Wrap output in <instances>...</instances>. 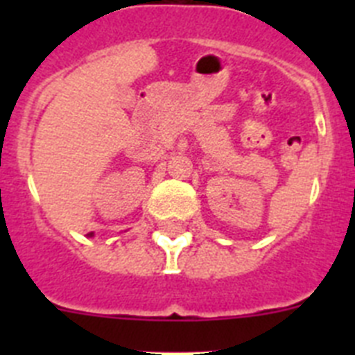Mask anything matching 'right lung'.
Listing matches in <instances>:
<instances>
[{"instance_id": "obj_1", "label": "right lung", "mask_w": 355, "mask_h": 355, "mask_svg": "<svg viewBox=\"0 0 355 355\" xmlns=\"http://www.w3.org/2000/svg\"><path fill=\"white\" fill-rule=\"evenodd\" d=\"M89 236H94V233H90V234H89Z\"/></svg>"}]
</instances>
